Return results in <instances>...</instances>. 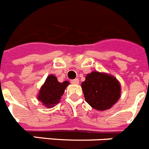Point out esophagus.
Segmentation results:
<instances>
[{"label": "esophagus", "instance_id": "esophagus-1", "mask_svg": "<svg viewBox=\"0 0 149 149\" xmlns=\"http://www.w3.org/2000/svg\"><path fill=\"white\" fill-rule=\"evenodd\" d=\"M71 83H72V84H75V85H77V84H79V80L78 79H74V80H72L71 81Z\"/></svg>", "mask_w": 149, "mask_h": 149}]
</instances>
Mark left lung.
Returning a JSON list of instances; mask_svg holds the SVG:
<instances>
[{
	"mask_svg": "<svg viewBox=\"0 0 149 149\" xmlns=\"http://www.w3.org/2000/svg\"><path fill=\"white\" fill-rule=\"evenodd\" d=\"M85 101L97 110H108L121 95V86L115 77L98 72H92L81 84Z\"/></svg>",
	"mask_w": 149,
	"mask_h": 149,
	"instance_id": "8db88e82",
	"label": "left lung"
}]
</instances>
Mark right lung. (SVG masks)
Returning a JSON list of instances; mask_svg holds the SVG:
<instances>
[{
    "label": "right lung",
    "instance_id": "add662e5",
    "mask_svg": "<svg viewBox=\"0 0 149 149\" xmlns=\"http://www.w3.org/2000/svg\"><path fill=\"white\" fill-rule=\"evenodd\" d=\"M69 82L67 81L60 83L56 77L53 74H50L46 78L45 82L41 87L38 94L37 98L44 106L51 108L59 103L61 99V96L65 92Z\"/></svg>",
    "mask_w": 149,
    "mask_h": 149
}]
</instances>
